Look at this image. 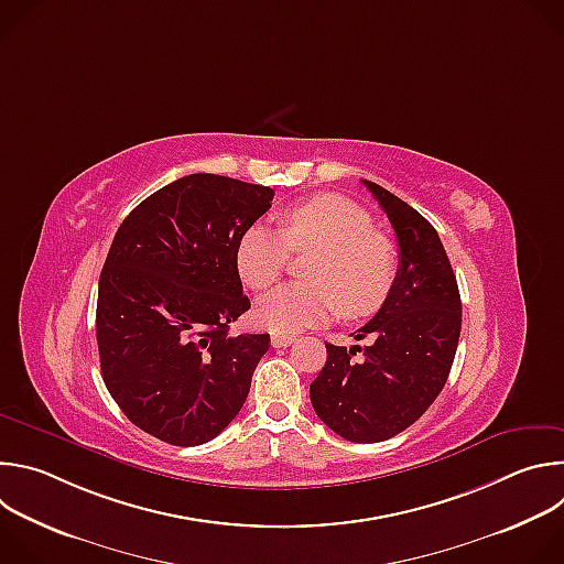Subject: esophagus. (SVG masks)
<instances>
[{
	"label": "esophagus",
	"mask_w": 564,
	"mask_h": 564,
	"mask_svg": "<svg viewBox=\"0 0 564 564\" xmlns=\"http://www.w3.org/2000/svg\"><path fill=\"white\" fill-rule=\"evenodd\" d=\"M270 341H272V348H285V346L294 344L296 337L294 335H272Z\"/></svg>",
	"instance_id": "obj_1"
}]
</instances>
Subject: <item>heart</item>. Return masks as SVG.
<instances>
[{"label": "heart", "mask_w": 564, "mask_h": 564, "mask_svg": "<svg viewBox=\"0 0 564 564\" xmlns=\"http://www.w3.org/2000/svg\"><path fill=\"white\" fill-rule=\"evenodd\" d=\"M316 257L305 268L307 283H288L257 301L259 324L276 335L301 333L328 321L375 314L390 296L399 257L392 240L372 229L357 203L321 194L281 212V229L252 225L238 238L236 268L252 290L272 288L288 268L290 252Z\"/></svg>", "instance_id": "b5f03b06"}]
</instances>
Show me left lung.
<instances>
[{
  "label": "left lung",
  "instance_id": "left-lung-1",
  "mask_svg": "<svg viewBox=\"0 0 564 564\" xmlns=\"http://www.w3.org/2000/svg\"><path fill=\"white\" fill-rule=\"evenodd\" d=\"M364 185L397 234V281L355 333L370 346L326 344L328 359L310 383V401L318 420L344 440L375 444L415 424L442 392L459 341L462 301L435 227L377 183Z\"/></svg>",
  "mask_w": 564,
  "mask_h": 564
}]
</instances>
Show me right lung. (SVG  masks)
I'll use <instances>...</instances> for the list:
<instances>
[{
  "mask_svg": "<svg viewBox=\"0 0 564 564\" xmlns=\"http://www.w3.org/2000/svg\"><path fill=\"white\" fill-rule=\"evenodd\" d=\"M272 198L263 185L192 174L153 192L118 227L96 337L107 390L144 433L198 446L243 409L270 335H229L250 310L236 246Z\"/></svg>",
  "mask_w": 564,
  "mask_h": 564,
  "instance_id": "add662e5",
  "label": "right lung"
}]
</instances>
